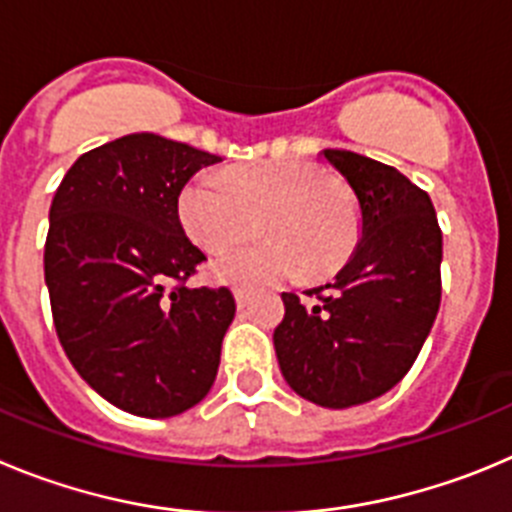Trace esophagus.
I'll use <instances>...</instances> for the list:
<instances>
[{
	"label": "esophagus",
	"mask_w": 512,
	"mask_h": 512,
	"mask_svg": "<svg viewBox=\"0 0 512 512\" xmlns=\"http://www.w3.org/2000/svg\"><path fill=\"white\" fill-rule=\"evenodd\" d=\"M234 301H237L239 308H245L250 303V290L245 288H234Z\"/></svg>",
	"instance_id": "esophagus-1"
}]
</instances>
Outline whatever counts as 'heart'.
I'll list each match as a JSON object with an SVG mask.
<instances>
[{
	"mask_svg": "<svg viewBox=\"0 0 512 512\" xmlns=\"http://www.w3.org/2000/svg\"><path fill=\"white\" fill-rule=\"evenodd\" d=\"M260 216L267 239L216 257L211 273L232 285H260L301 275H334L359 242V204L347 183L311 160H265L227 176L204 170L183 186L178 219L206 252H219L252 232Z\"/></svg>",
	"mask_w": 512,
	"mask_h": 512,
	"instance_id": "b5f03b06",
	"label": "heart"
}]
</instances>
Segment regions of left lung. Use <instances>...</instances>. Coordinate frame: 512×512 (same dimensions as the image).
Instances as JSON below:
<instances>
[{"label":"left lung","instance_id":"left-lung-1","mask_svg":"<svg viewBox=\"0 0 512 512\" xmlns=\"http://www.w3.org/2000/svg\"><path fill=\"white\" fill-rule=\"evenodd\" d=\"M349 183L362 234L334 283L283 293L273 334L285 382L324 408H352L395 388L411 370L441 303V229L428 193L349 150H324Z\"/></svg>","mask_w":512,"mask_h":512}]
</instances>
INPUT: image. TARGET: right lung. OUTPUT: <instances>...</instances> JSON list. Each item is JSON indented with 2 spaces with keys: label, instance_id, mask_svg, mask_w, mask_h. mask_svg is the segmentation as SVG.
Instances as JSON below:
<instances>
[{
  "label": "right lung",
  "instance_id": "right-lung-1",
  "mask_svg": "<svg viewBox=\"0 0 512 512\" xmlns=\"http://www.w3.org/2000/svg\"><path fill=\"white\" fill-rule=\"evenodd\" d=\"M222 158L153 132L84 153L50 204L45 285L76 372L132 416L206 398L234 319L229 288H188L206 260L178 219L183 186Z\"/></svg>",
  "mask_w": 512,
  "mask_h": 512
}]
</instances>
